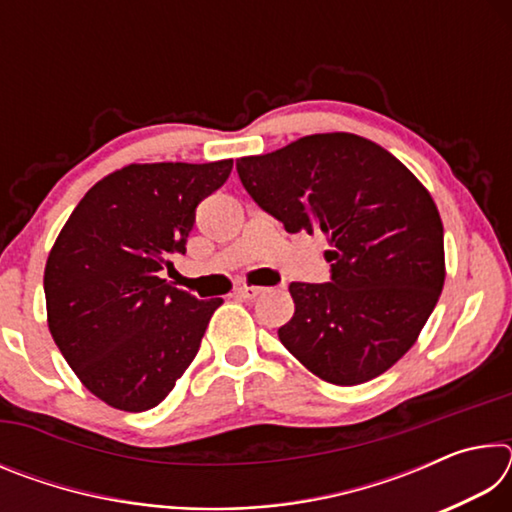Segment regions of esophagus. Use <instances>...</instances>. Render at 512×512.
<instances>
[{"label":"esophagus","mask_w":512,"mask_h":512,"mask_svg":"<svg viewBox=\"0 0 512 512\" xmlns=\"http://www.w3.org/2000/svg\"><path fill=\"white\" fill-rule=\"evenodd\" d=\"M264 293L262 287H248V284H244V287L237 289V298H244V300H255Z\"/></svg>","instance_id":"1"}]
</instances>
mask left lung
<instances>
[{"label":"left lung","mask_w":512,"mask_h":512,"mask_svg":"<svg viewBox=\"0 0 512 512\" xmlns=\"http://www.w3.org/2000/svg\"><path fill=\"white\" fill-rule=\"evenodd\" d=\"M241 185L287 232H323L332 280L291 282L284 348L329 384L354 386L400 361L445 284L443 221L395 155L352 133H320L237 160Z\"/></svg>","instance_id":"1"}]
</instances>
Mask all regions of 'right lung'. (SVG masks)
Wrapping results in <instances>:
<instances>
[{
    "label": "right lung",
    "mask_w": 512,
    "mask_h": 512,
    "mask_svg": "<svg viewBox=\"0 0 512 512\" xmlns=\"http://www.w3.org/2000/svg\"><path fill=\"white\" fill-rule=\"evenodd\" d=\"M232 160L128 164L99 180L45 266L47 323L76 377L110 406L146 411L194 361L221 298L196 300L158 275L185 255L196 207Z\"/></svg>",
    "instance_id": "add662e5"
}]
</instances>
